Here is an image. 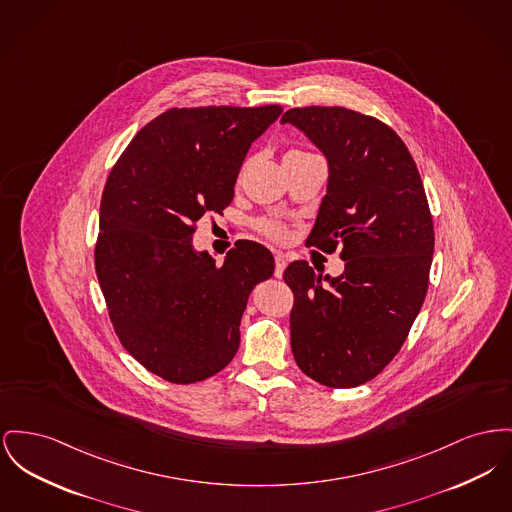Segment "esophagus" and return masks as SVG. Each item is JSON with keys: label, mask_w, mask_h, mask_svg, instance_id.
Instances as JSON below:
<instances>
[{"label": "esophagus", "mask_w": 512, "mask_h": 512, "mask_svg": "<svg viewBox=\"0 0 512 512\" xmlns=\"http://www.w3.org/2000/svg\"><path fill=\"white\" fill-rule=\"evenodd\" d=\"M284 269H286V257H284L282 253H276V255H274V276H276V278H282Z\"/></svg>", "instance_id": "1"}]
</instances>
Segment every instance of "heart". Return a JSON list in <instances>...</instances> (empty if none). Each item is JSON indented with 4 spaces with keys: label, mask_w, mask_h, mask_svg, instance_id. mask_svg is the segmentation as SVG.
Instances as JSON below:
<instances>
[{
    "label": "heart",
    "mask_w": 512,
    "mask_h": 512,
    "mask_svg": "<svg viewBox=\"0 0 512 512\" xmlns=\"http://www.w3.org/2000/svg\"><path fill=\"white\" fill-rule=\"evenodd\" d=\"M265 234H269L274 240H284L286 238V228L282 224H265Z\"/></svg>",
    "instance_id": "obj_1"
}]
</instances>
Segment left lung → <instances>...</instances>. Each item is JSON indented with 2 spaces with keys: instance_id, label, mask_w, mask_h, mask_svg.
<instances>
[{
  "instance_id": "8db88e82",
  "label": "left lung",
  "mask_w": 512,
  "mask_h": 512,
  "mask_svg": "<svg viewBox=\"0 0 512 512\" xmlns=\"http://www.w3.org/2000/svg\"><path fill=\"white\" fill-rule=\"evenodd\" d=\"M325 154L327 195L307 245L342 249L344 272L305 261L284 271L294 292L290 342L313 381L350 389L379 375L402 348L427 294L433 220L418 166L383 121L342 106L282 116Z\"/></svg>"
}]
</instances>
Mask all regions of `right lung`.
Returning <instances> with one entry per match:
<instances>
[{"label":"right lung","mask_w":512,"mask_h":512,"mask_svg":"<svg viewBox=\"0 0 512 512\" xmlns=\"http://www.w3.org/2000/svg\"><path fill=\"white\" fill-rule=\"evenodd\" d=\"M282 108H172L121 152L100 201L96 276L123 348L164 381L209 379L240 348L251 290L274 257L240 240L216 265L195 224L224 211L251 143Z\"/></svg>","instance_id":"1"}]
</instances>
